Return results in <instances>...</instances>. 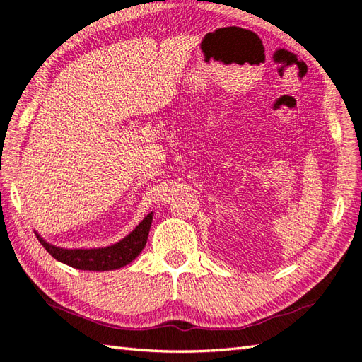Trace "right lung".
Returning a JSON list of instances; mask_svg holds the SVG:
<instances>
[{
  "mask_svg": "<svg viewBox=\"0 0 362 362\" xmlns=\"http://www.w3.org/2000/svg\"><path fill=\"white\" fill-rule=\"evenodd\" d=\"M153 216H146L122 242L98 249H62L42 242L47 252L58 262L81 271H115L132 263L142 252L150 234Z\"/></svg>",
  "mask_w": 362,
  "mask_h": 362,
  "instance_id": "add662e5",
  "label": "right lung"
}]
</instances>
